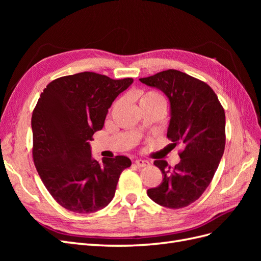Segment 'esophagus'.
<instances>
[{"instance_id": "obj_1", "label": "esophagus", "mask_w": 261, "mask_h": 261, "mask_svg": "<svg viewBox=\"0 0 261 261\" xmlns=\"http://www.w3.org/2000/svg\"><path fill=\"white\" fill-rule=\"evenodd\" d=\"M135 163L137 164V167H139V168L148 167V165L150 164V163H149V161L144 160V159H136V160H135Z\"/></svg>"}]
</instances>
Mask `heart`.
Segmentation results:
<instances>
[{
	"label": "heart",
	"instance_id": "obj_1",
	"mask_svg": "<svg viewBox=\"0 0 261 261\" xmlns=\"http://www.w3.org/2000/svg\"><path fill=\"white\" fill-rule=\"evenodd\" d=\"M140 101H163L164 102V99L160 93H158L155 91H149V92H146L144 96L141 97Z\"/></svg>",
	"mask_w": 261,
	"mask_h": 261
}]
</instances>
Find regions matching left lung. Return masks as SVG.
Here are the masks:
<instances>
[{
  "label": "left lung",
  "instance_id": "left-lung-1",
  "mask_svg": "<svg viewBox=\"0 0 261 261\" xmlns=\"http://www.w3.org/2000/svg\"><path fill=\"white\" fill-rule=\"evenodd\" d=\"M139 81L168 97L171 118L167 136L174 146H184L173 169L165 160L153 162L163 179L147 195L165 208H184L206 191L219 167L225 146L224 110L206 83L179 70H163Z\"/></svg>",
  "mask_w": 261,
  "mask_h": 261
}]
</instances>
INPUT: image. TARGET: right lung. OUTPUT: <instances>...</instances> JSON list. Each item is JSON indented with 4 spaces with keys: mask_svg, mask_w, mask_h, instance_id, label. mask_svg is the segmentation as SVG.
Instances as JSON below:
<instances>
[{
    "mask_svg": "<svg viewBox=\"0 0 261 261\" xmlns=\"http://www.w3.org/2000/svg\"><path fill=\"white\" fill-rule=\"evenodd\" d=\"M133 82L84 72L58 78L40 94L31 117L34 162L45 188L65 209H103L113 199L122 171L130 167L125 155L92 159L89 140Z\"/></svg>",
    "mask_w": 261,
    "mask_h": 261,
    "instance_id": "obj_1",
    "label": "right lung"
}]
</instances>
